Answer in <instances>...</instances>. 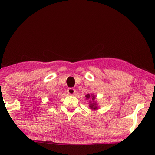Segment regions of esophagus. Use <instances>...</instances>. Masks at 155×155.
I'll use <instances>...</instances> for the list:
<instances>
[{
    "instance_id": "1",
    "label": "esophagus",
    "mask_w": 155,
    "mask_h": 155,
    "mask_svg": "<svg viewBox=\"0 0 155 155\" xmlns=\"http://www.w3.org/2000/svg\"><path fill=\"white\" fill-rule=\"evenodd\" d=\"M67 93L70 95H72L76 93V90L72 88H69L67 90Z\"/></svg>"
}]
</instances>
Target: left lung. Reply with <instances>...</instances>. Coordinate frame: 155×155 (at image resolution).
I'll return each mask as SVG.
<instances>
[{
  "instance_id": "obj_1",
  "label": "left lung",
  "mask_w": 155,
  "mask_h": 155,
  "mask_svg": "<svg viewBox=\"0 0 155 155\" xmlns=\"http://www.w3.org/2000/svg\"><path fill=\"white\" fill-rule=\"evenodd\" d=\"M85 97L87 100H89V107L91 109L93 110H97L99 107L98 106V103L96 101V96L93 94H87L85 95Z\"/></svg>"
}]
</instances>
